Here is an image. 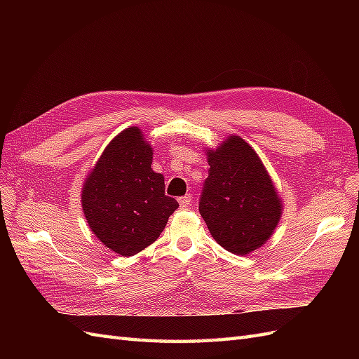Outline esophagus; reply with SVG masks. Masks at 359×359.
Here are the masks:
<instances>
[{
	"label": "esophagus",
	"mask_w": 359,
	"mask_h": 359,
	"mask_svg": "<svg viewBox=\"0 0 359 359\" xmlns=\"http://www.w3.org/2000/svg\"><path fill=\"white\" fill-rule=\"evenodd\" d=\"M178 202H180L181 208H186V206H189L190 202H191V196H190V194H186V196L178 198Z\"/></svg>",
	"instance_id": "obj_1"
}]
</instances>
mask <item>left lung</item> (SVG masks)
Masks as SVG:
<instances>
[{"label": "left lung", "instance_id": "8db88e82", "mask_svg": "<svg viewBox=\"0 0 359 359\" xmlns=\"http://www.w3.org/2000/svg\"><path fill=\"white\" fill-rule=\"evenodd\" d=\"M199 212L214 240L233 255H248L273 235L283 203L256 151L240 136L206 149Z\"/></svg>", "mask_w": 359, "mask_h": 359}]
</instances>
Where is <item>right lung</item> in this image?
<instances>
[{"instance_id":"right-lung-1","label":"right lung","mask_w":359,"mask_h":359,"mask_svg":"<svg viewBox=\"0 0 359 359\" xmlns=\"http://www.w3.org/2000/svg\"><path fill=\"white\" fill-rule=\"evenodd\" d=\"M151 163L153 147L139 127H128L104 148L83 182L88 226L107 248L126 257L153 244L180 206L165 194V177Z\"/></svg>"}]
</instances>
